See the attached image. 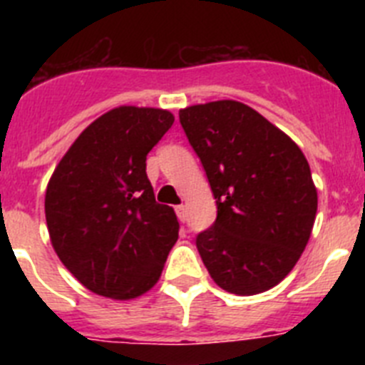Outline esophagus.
I'll list each match as a JSON object with an SVG mask.
<instances>
[{
	"label": "esophagus",
	"instance_id": "34e87169",
	"mask_svg": "<svg viewBox=\"0 0 365 365\" xmlns=\"http://www.w3.org/2000/svg\"><path fill=\"white\" fill-rule=\"evenodd\" d=\"M175 212H177V215H179L180 221L185 222V221H186V206H185V205L175 206Z\"/></svg>",
	"mask_w": 365,
	"mask_h": 365
}]
</instances>
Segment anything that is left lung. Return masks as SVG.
I'll list each match as a JSON object with an SVG mask.
<instances>
[{
	"mask_svg": "<svg viewBox=\"0 0 365 365\" xmlns=\"http://www.w3.org/2000/svg\"><path fill=\"white\" fill-rule=\"evenodd\" d=\"M217 205L197 250L222 291L252 296L278 285L305 250L318 210L298 144L256 109L215 100L179 111Z\"/></svg>",
	"mask_w": 365,
	"mask_h": 365,
	"instance_id": "1",
	"label": "left lung"
}]
</instances>
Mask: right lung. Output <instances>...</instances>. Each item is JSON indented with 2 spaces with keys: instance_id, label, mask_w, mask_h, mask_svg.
<instances>
[{
  "instance_id": "right-lung-1",
  "label": "right lung",
  "mask_w": 365,
  "mask_h": 365,
  "mask_svg": "<svg viewBox=\"0 0 365 365\" xmlns=\"http://www.w3.org/2000/svg\"><path fill=\"white\" fill-rule=\"evenodd\" d=\"M173 120L166 109L118 106L87 125L51 175L45 192L51 243L95 294H146L179 237L175 212L155 201L146 175V155Z\"/></svg>"
}]
</instances>
